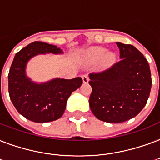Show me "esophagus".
<instances>
[{"mask_svg":"<svg viewBox=\"0 0 160 160\" xmlns=\"http://www.w3.org/2000/svg\"><path fill=\"white\" fill-rule=\"evenodd\" d=\"M82 82H83V83H88L89 81V78L88 76L87 75V74H84L82 76Z\"/></svg>","mask_w":160,"mask_h":160,"instance_id":"1","label":"esophagus"}]
</instances>
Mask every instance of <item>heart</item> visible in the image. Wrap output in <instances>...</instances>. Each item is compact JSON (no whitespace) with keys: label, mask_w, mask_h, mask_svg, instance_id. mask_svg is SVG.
Wrapping results in <instances>:
<instances>
[{"label":"heart","mask_w":160,"mask_h":160,"mask_svg":"<svg viewBox=\"0 0 160 160\" xmlns=\"http://www.w3.org/2000/svg\"><path fill=\"white\" fill-rule=\"evenodd\" d=\"M107 51V49L101 47H92L86 52V58L89 62H96L102 59V63L105 66H111L116 61V54L112 52Z\"/></svg>","instance_id":"obj_1"}]
</instances>
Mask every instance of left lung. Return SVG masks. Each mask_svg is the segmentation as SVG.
<instances>
[{
	"instance_id": "8db88e82",
	"label": "left lung",
	"mask_w": 160,
	"mask_h": 160,
	"mask_svg": "<svg viewBox=\"0 0 160 160\" xmlns=\"http://www.w3.org/2000/svg\"><path fill=\"white\" fill-rule=\"evenodd\" d=\"M121 60L107 70L89 74V106L94 116L107 122L135 117L146 105L152 79L148 61L133 46L116 42Z\"/></svg>"
}]
</instances>
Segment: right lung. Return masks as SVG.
<instances>
[{
    "label": "right lung",
    "mask_w": 160,
    "mask_h": 160,
    "mask_svg": "<svg viewBox=\"0 0 160 160\" xmlns=\"http://www.w3.org/2000/svg\"><path fill=\"white\" fill-rule=\"evenodd\" d=\"M62 54L61 48L42 42H34L15 55L8 74L10 98L20 114L35 122L58 119L66 108L67 101L82 83L81 78H54L37 83L26 74L28 61L38 54Z\"/></svg>",
    "instance_id": "obj_1"
}]
</instances>
